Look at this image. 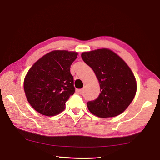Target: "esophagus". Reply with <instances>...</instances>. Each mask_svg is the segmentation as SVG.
I'll list each match as a JSON object with an SVG mask.
<instances>
[{"mask_svg": "<svg viewBox=\"0 0 160 160\" xmlns=\"http://www.w3.org/2000/svg\"><path fill=\"white\" fill-rule=\"evenodd\" d=\"M76 92L78 93V94H82V89H77L76 90Z\"/></svg>", "mask_w": 160, "mask_h": 160, "instance_id": "1", "label": "esophagus"}]
</instances>
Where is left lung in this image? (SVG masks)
<instances>
[{"mask_svg":"<svg viewBox=\"0 0 160 160\" xmlns=\"http://www.w3.org/2000/svg\"><path fill=\"white\" fill-rule=\"evenodd\" d=\"M84 62L94 70L101 93L87 103L89 111L100 118H110L124 112L133 100L137 82L133 72L120 56L108 48L81 54Z\"/></svg>","mask_w":160,"mask_h":160,"instance_id":"left-lung-1","label":"left lung"}]
</instances>
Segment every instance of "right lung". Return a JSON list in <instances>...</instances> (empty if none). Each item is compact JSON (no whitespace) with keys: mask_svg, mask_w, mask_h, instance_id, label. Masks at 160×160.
<instances>
[{"mask_svg":"<svg viewBox=\"0 0 160 160\" xmlns=\"http://www.w3.org/2000/svg\"><path fill=\"white\" fill-rule=\"evenodd\" d=\"M78 54L73 51L52 50L29 69L24 80V90L36 111L54 116L65 109L66 102L75 92L70 66Z\"/></svg>","mask_w":160,"mask_h":160,"instance_id":"obj_1","label":"right lung"}]
</instances>
